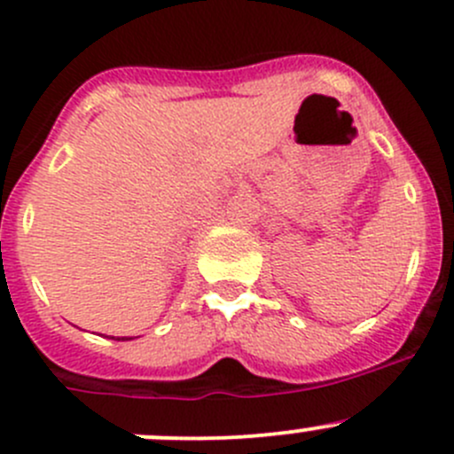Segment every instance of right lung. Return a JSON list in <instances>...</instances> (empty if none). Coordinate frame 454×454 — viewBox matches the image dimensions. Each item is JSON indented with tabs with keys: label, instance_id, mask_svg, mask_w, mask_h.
<instances>
[{
	"label": "right lung",
	"instance_id": "add662e5",
	"mask_svg": "<svg viewBox=\"0 0 454 454\" xmlns=\"http://www.w3.org/2000/svg\"><path fill=\"white\" fill-rule=\"evenodd\" d=\"M118 340H121V338H118ZM122 340H131V338H122Z\"/></svg>",
	"mask_w": 454,
	"mask_h": 454
}]
</instances>
